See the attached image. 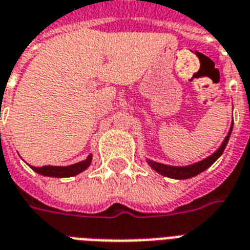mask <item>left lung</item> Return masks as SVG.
<instances>
[{
	"mask_svg": "<svg viewBox=\"0 0 250 250\" xmlns=\"http://www.w3.org/2000/svg\"><path fill=\"white\" fill-rule=\"evenodd\" d=\"M232 128H233V123L230 125V130H229L227 138L224 139L223 144L220 146V148L214 153H212L210 156H208V158L204 159V160H201V162L191 164V166H188V167H172V166H166V164L152 162V160H148V164L155 169V171L159 172L160 175L167 177H172V179H189V177L196 176V175H199V173H201L203 171H205L207 168H209L210 166L221 156V153L224 152V149H225L227 144H228Z\"/></svg>",
	"mask_w": 250,
	"mask_h": 250,
	"instance_id": "left-lung-1",
	"label": "left lung"
}]
</instances>
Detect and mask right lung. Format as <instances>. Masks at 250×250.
I'll return each instance as SVG.
<instances>
[{
    "label": "right lung",
    "instance_id": "obj_1",
    "mask_svg": "<svg viewBox=\"0 0 250 250\" xmlns=\"http://www.w3.org/2000/svg\"><path fill=\"white\" fill-rule=\"evenodd\" d=\"M92 156L88 155V158L83 162H79L73 166H67V167H55V166H45V167H31L33 171L38 172L43 176H51V177H70L78 175L82 171L91 164Z\"/></svg>",
    "mask_w": 250,
    "mask_h": 250
}]
</instances>
